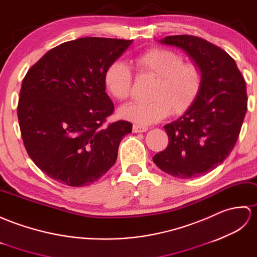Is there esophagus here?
Here are the masks:
<instances>
[{
  "mask_svg": "<svg viewBox=\"0 0 257 257\" xmlns=\"http://www.w3.org/2000/svg\"><path fill=\"white\" fill-rule=\"evenodd\" d=\"M148 128L146 126H143V125H139V124H134L133 125V132L134 133H143L146 132Z\"/></svg>",
  "mask_w": 257,
  "mask_h": 257,
  "instance_id": "1",
  "label": "esophagus"
}]
</instances>
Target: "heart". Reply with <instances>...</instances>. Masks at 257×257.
<instances>
[{
    "label": "heart",
    "instance_id": "b5f03b06",
    "mask_svg": "<svg viewBox=\"0 0 257 257\" xmlns=\"http://www.w3.org/2000/svg\"><path fill=\"white\" fill-rule=\"evenodd\" d=\"M143 72L157 77L150 102H132L118 110L122 117L139 124H152L167 117L170 112H186L198 98L203 75L199 66L185 62L184 56L173 49L152 48L135 58ZM104 84L109 93L118 101L128 99L132 92L133 76L130 67L121 60L107 66Z\"/></svg>",
    "mask_w": 257,
    "mask_h": 257
}]
</instances>
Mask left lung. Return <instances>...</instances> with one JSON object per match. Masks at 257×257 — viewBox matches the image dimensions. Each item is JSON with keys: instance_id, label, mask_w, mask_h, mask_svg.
Instances as JSON below:
<instances>
[{"instance_id": "1", "label": "left lung", "mask_w": 257, "mask_h": 257, "mask_svg": "<svg viewBox=\"0 0 257 257\" xmlns=\"http://www.w3.org/2000/svg\"><path fill=\"white\" fill-rule=\"evenodd\" d=\"M161 43L187 51L203 82L184 115L164 126L169 143L153 161L177 178H193L218 167L232 152L247 110L246 84L234 59L206 39L176 35Z\"/></svg>"}]
</instances>
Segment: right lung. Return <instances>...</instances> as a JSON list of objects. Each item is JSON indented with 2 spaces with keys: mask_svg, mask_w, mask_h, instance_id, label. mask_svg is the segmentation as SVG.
Returning <instances> with one entry per match:
<instances>
[{
  "mask_svg": "<svg viewBox=\"0 0 257 257\" xmlns=\"http://www.w3.org/2000/svg\"><path fill=\"white\" fill-rule=\"evenodd\" d=\"M132 41L83 37L47 51L28 69L17 117L28 156L54 180L71 187L98 181L116 162L132 123H107L114 104L104 72Z\"/></svg>",
  "mask_w": 257,
  "mask_h": 257,
  "instance_id": "add662e5",
  "label": "right lung"
}]
</instances>
